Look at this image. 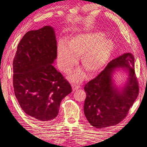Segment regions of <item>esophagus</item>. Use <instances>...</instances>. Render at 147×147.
Masks as SVG:
<instances>
[{
	"label": "esophagus",
	"mask_w": 147,
	"mask_h": 147,
	"mask_svg": "<svg viewBox=\"0 0 147 147\" xmlns=\"http://www.w3.org/2000/svg\"><path fill=\"white\" fill-rule=\"evenodd\" d=\"M72 88H73V91H75V90H78V88H80V86H78V85H74V84H73V85H72Z\"/></svg>",
	"instance_id": "34e87169"
}]
</instances>
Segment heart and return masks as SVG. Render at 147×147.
Segmentation results:
<instances>
[{
  "instance_id": "obj_1",
  "label": "heart",
  "mask_w": 147,
  "mask_h": 147,
  "mask_svg": "<svg viewBox=\"0 0 147 147\" xmlns=\"http://www.w3.org/2000/svg\"><path fill=\"white\" fill-rule=\"evenodd\" d=\"M114 42L107 38L104 32H95L78 34L72 37L68 43H58L57 47V64L59 69L65 73H69L78 62L79 56L83 67L90 74L101 70L110 59L115 50ZM85 77L81 69L72 73L71 81L80 82Z\"/></svg>"
}]
</instances>
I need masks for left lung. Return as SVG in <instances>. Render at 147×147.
<instances>
[{
	"instance_id": "8db88e82",
	"label": "left lung",
	"mask_w": 147,
	"mask_h": 147,
	"mask_svg": "<svg viewBox=\"0 0 147 147\" xmlns=\"http://www.w3.org/2000/svg\"><path fill=\"white\" fill-rule=\"evenodd\" d=\"M134 62L133 55L125 53L112 60L97 76L86 84L84 113L92 126L104 128L116 125L127 115L139 93ZM117 68L128 73L123 87H118L112 79Z\"/></svg>"
}]
</instances>
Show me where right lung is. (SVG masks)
Here are the masks:
<instances>
[{
    "instance_id": "obj_1",
    "label": "right lung",
    "mask_w": 147,
    "mask_h": 147,
    "mask_svg": "<svg viewBox=\"0 0 147 147\" xmlns=\"http://www.w3.org/2000/svg\"><path fill=\"white\" fill-rule=\"evenodd\" d=\"M55 38L51 26L28 32L13 60L16 97L23 111L38 123L57 117L62 100L72 92L70 84L52 65L57 58Z\"/></svg>"
}]
</instances>
